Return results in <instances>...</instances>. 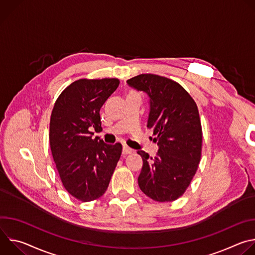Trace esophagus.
Segmentation results:
<instances>
[{
	"label": "esophagus",
	"mask_w": 255,
	"mask_h": 255,
	"mask_svg": "<svg viewBox=\"0 0 255 255\" xmlns=\"http://www.w3.org/2000/svg\"><path fill=\"white\" fill-rule=\"evenodd\" d=\"M132 152H133V150L130 147H128L127 145H124V146H123V154H130Z\"/></svg>",
	"instance_id": "1"
}]
</instances>
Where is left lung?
<instances>
[{
    "mask_svg": "<svg viewBox=\"0 0 255 255\" xmlns=\"http://www.w3.org/2000/svg\"><path fill=\"white\" fill-rule=\"evenodd\" d=\"M127 83L149 96L147 128L159 147L155 157L137 151L143 160L139 188L153 201H175L187 191L201 161L203 132L197 104L178 83L164 77L142 74Z\"/></svg>",
    "mask_w": 255,
    "mask_h": 255,
    "instance_id": "obj_1",
    "label": "left lung"
}]
</instances>
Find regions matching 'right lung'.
Wrapping results in <instances>:
<instances>
[{"label":"right lung","mask_w":255,"mask_h":255,"mask_svg":"<svg viewBox=\"0 0 255 255\" xmlns=\"http://www.w3.org/2000/svg\"><path fill=\"white\" fill-rule=\"evenodd\" d=\"M118 79H81L57 98L50 117L49 143L64 189L82 202L102 197L122 153V144H106L100 110L118 88Z\"/></svg>","instance_id":"1"}]
</instances>
